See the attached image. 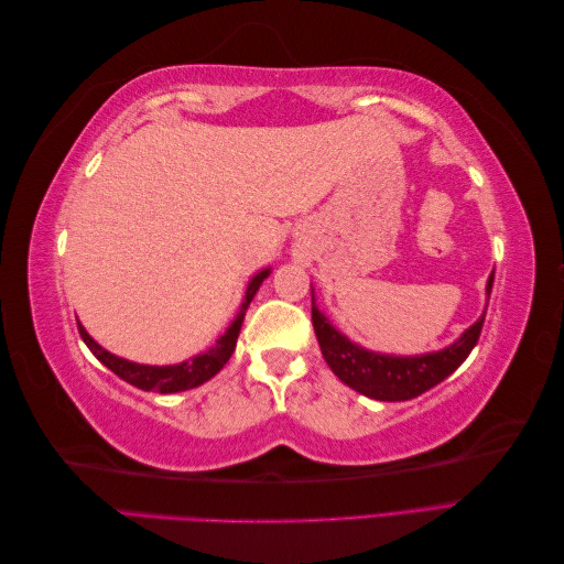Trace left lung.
Masks as SVG:
<instances>
[{"mask_svg": "<svg viewBox=\"0 0 564 564\" xmlns=\"http://www.w3.org/2000/svg\"><path fill=\"white\" fill-rule=\"evenodd\" d=\"M491 284L494 272L487 280V296L491 294ZM485 313L487 305L477 322L470 324L447 348L423 355H386L357 346L346 334H340L329 317L317 308L313 292V327L324 360L348 388L381 402L412 400L440 381H445L475 348L482 332Z\"/></svg>", "mask_w": 564, "mask_h": 564, "instance_id": "1", "label": "left lung"}]
</instances>
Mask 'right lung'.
<instances>
[{"label": "right lung", "mask_w": 564, "mask_h": 564, "mask_svg": "<svg viewBox=\"0 0 564 564\" xmlns=\"http://www.w3.org/2000/svg\"><path fill=\"white\" fill-rule=\"evenodd\" d=\"M270 275V268H263L256 272V275L249 280L247 284V294L242 299L240 311H237V317L230 322V327L226 329V334L216 340V346H212L209 350H204L191 360L178 362V365H164V367H155V365H139L124 360V357H117L112 352H108L104 346H98L96 340L89 336V332L79 327L82 340L89 346V350L98 357V362H104L110 371H115L119 379L141 388V390H158V392H181V390H191L197 388L202 383H207L209 379H214L216 373L226 367V362L230 360V355L235 352L237 346V336H240L242 322H245V313L249 308L251 299L259 292V286L263 284V280Z\"/></svg>", "instance_id": "obj_1"}]
</instances>
